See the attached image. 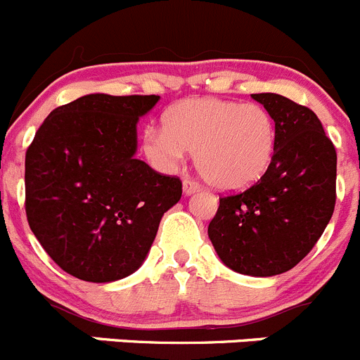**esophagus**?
Returning a JSON list of instances; mask_svg holds the SVG:
<instances>
[{
	"label": "esophagus",
	"mask_w": 360,
	"mask_h": 360,
	"mask_svg": "<svg viewBox=\"0 0 360 360\" xmlns=\"http://www.w3.org/2000/svg\"><path fill=\"white\" fill-rule=\"evenodd\" d=\"M183 190L186 195H191V193H195L197 190H199V184L195 183V181L191 179H184L183 181Z\"/></svg>",
	"instance_id": "esophagus-1"
}]
</instances>
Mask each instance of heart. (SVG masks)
Segmentation results:
<instances>
[{
    "instance_id": "1",
    "label": "heart",
    "mask_w": 360,
    "mask_h": 360,
    "mask_svg": "<svg viewBox=\"0 0 360 360\" xmlns=\"http://www.w3.org/2000/svg\"><path fill=\"white\" fill-rule=\"evenodd\" d=\"M165 129L147 127L142 149L158 169H176L193 153L206 183L243 190L263 177L277 146L274 117L261 104L218 97H190L165 113Z\"/></svg>"
}]
</instances>
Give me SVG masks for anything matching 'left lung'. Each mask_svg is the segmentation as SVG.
<instances>
[{"label":"left lung","instance_id":"obj_1","mask_svg":"<svg viewBox=\"0 0 360 360\" xmlns=\"http://www.w3.org/2000/svg\"><path fill=\"white\" fill-rule=\"evenodd\" d=\"M274 117L277 146L257 183L221 197L207 234L221 263L252 277L297 266L335 206L338 154L312 110L278 94H252Z\"/></svg>","mask_w":360,"mask_h":360}]
</instances>
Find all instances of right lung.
<instances>
[{"label":"right lung","mask_w":360,"mask_h":360,"mask_svg":"<svg viewBox=\"0 0 360 360\" xmlns=\"http://www.w3.org/2000/svg\"><path fill=\"white\" fill-rule=\"evenodd\" d=\"M160 96L89 94L53 110L26 150V217L63 271L112 282L142 266L183 183L136 160V122Z\"/></svg>","instance_id":"obj_1"}]
</instances>
